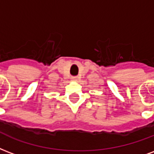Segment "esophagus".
<instances>
[{
  "instance_id": "obj_1",
  "label": "esophagus",
  "mask_w": 154,
  "mask_h": 154,
  "mask_svg": "<svg viewBox=\"0 0 154 154\" xmlns=\"http://www.w3.org/2000/svg\"><path fill=\"white\" fill-rule=\"evenodd\" d=\"M72 80L73 81H77V77H72Z\"/></svg>"
}]
</instances>
